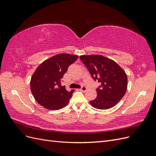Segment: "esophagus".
Listing matches in <instances>:
<instances>
[{"label": "esophagus", "instance_id": "1", "mask_svg": "<svg viewBox=\"0 0 156 156\" xmlns=\"http://www.w3.org/2000/svg\"><path fill=\"white\" fill-rule=\"evenodd\" d=\"M81 91H82V92H85V91H87V88L86 87H84V86H83L81 88L79 89Z\"/></svg>", "mask_w": 156, "mask_h": 156}]
</instances>
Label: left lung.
<instances>
[{
    "label": "left lung",
    "instance_id": "8db88e82",
    "mask_svg": "<svg viewBox=\"0 0 156 156\" xmlns=\"http://www.w3.org/2000/svg\"><path fill=\"white\" fill-rule=\"evenodd\" d=\"M80 59L92 79L100 83L96 98L90 101L91 105L103 110L116 105L127 90V77L123 69L114 60L100 55H82Z\"/></svg>",
    "mask_w": 156,
    "mask_h": 156
}]
</instances>
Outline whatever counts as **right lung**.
I'll use <instances>...</instances> for the list:
<instances>
[{
	"mask_svg": "<svg viewBox=\"0 0 156 156\" xmlns=\"http://www.w3.org/2000/svg\"><path fill=\"white\" fill-rule=\"evenodd\" d=\"M77 58V55L58 54L36 68L31 77L30 89L40 105L49 110H58L68 104L74 90L67 91L61 81L68 67Z\"/></svg>",
	"mask_w": 156,
	"mask_h": 156,
	"instance_id": "add662e5",
	"label": "right lung"
}]
</instances>
